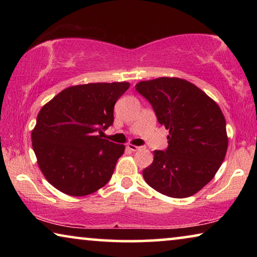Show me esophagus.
<instances>
[{
  "mask_svg": "<svg viewBox=\"0 0 257 257\" xmlns=\"http://www.w3.org/2000/svg\"><path fill=\"white\" fill-rule=\"evenodd\" d=\"M127 149L128 150H130V151H133V152H136V151H139L142 149L141 146H136V145H133V144H128L127 145Z\"/></svg>",
  "mask_w": 257,
  "mask_h": 257,
  "instance_id": "esophagus-1",
  "label": "esophagus"
}]
</instances>
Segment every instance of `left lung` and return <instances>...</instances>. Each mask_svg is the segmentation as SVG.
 <instances>
[{"label":"left lung","instance_id":"left-lung-1","mask_svg":"<svg viewBox=\"0 0 257 257\" xmlns=\"http://www.w3.org/2000/svg\"><path fill=\"white\" fill-rule=\"evenodd\" d=\"M169 130V146L154 151L143 170L147 185L169 197L193 196L210 182L228 150L225 119L216 102L191 82L176 77L139 81L135 86Z\"/></svg>","mask_w":257,"mask_h":257}]
</instances>
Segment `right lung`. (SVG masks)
<instances>
[{"label":"right lung","mask_w":257,"mask_h":257,"mask_svg":"<svg viewBox=\"0 0 257 257\" xmlns=\"http://www.w3.org/2000/svg\"><path fill=\"white\" fill-rule=\"evenodd\" d=\"M130 84L92 82L63 89L41 108L32 132L46 180L70 196H86L111 179L124 145L101 137L113 123L114 104Z\"/></svg>","instance_id":"right-lung-1"}]
</instances>
